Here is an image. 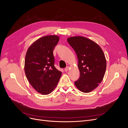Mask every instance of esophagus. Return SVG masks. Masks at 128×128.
Here are the masks:
<instances>
[{
  "label": "esophagus",
  "instance_id": "obj_1",
  "mask_svg": "<svg viewBox=\"0 0 128 128\" xmlns=\"http://www.w3.org/2000/svg\"><path fill=\"white\" fill-rule=\"evenodd\" d=\"M69 68H70V67H69V66H68V67H66V68L64 69V71H65L66 72H67L69 70Z\"/></svg>",
  "mask_w": 128,
  "mask_h": 128
}]
</instances>
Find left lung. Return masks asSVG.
Wrapping results in <instances>:
<instances>
[{
	"label": "left lung",
	"mask_w": 128,
	"mask_h": 128,
	"mask_svg": "<svg viewBox=\"0 0 128 128\" xmlns=\"http://www.w3.org/2000/svg\"><path fill=\"white\" fill-rule=\"evenodd\" d=\"M67 41L78 58L79 79L75 84L79 90L88 93L102 82L106 69V60L102 49L93 40L82 36L70 37Z\"/></svg>",
	"instance_id": "obj_1"
}]
</instances>
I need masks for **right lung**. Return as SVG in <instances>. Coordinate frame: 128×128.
<instances>
[{
	"label": "right lung",
	"mask_w": 128,
	"mask_h": 128,
	"mask_svg": "<svg viewBox=\"0 0 128 128\" xmlns=\"http://www.w3.org/2000/svg\"><path fill=\"white\" fill-rule=\"evenodd\" d=\"M59 36L42 37L31 45L26 53L24 72L30 84L38 93L48 94L59 82L62 72L54 67L53 52Z\"/></svg>",
	"instance_id": "right-lung-1"
}]
</instances>
